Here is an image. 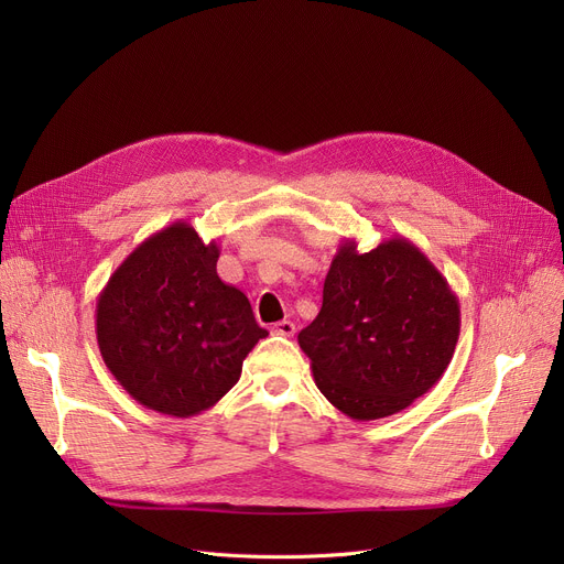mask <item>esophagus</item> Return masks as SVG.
Here are the masks:
<instances>
[{
	"mask_svg": "<svg viewBox=\"0 0 564 564\" xmlns=\"http://www.w3.org/2000/svg\"><path fill=\"white\" fill-rule=\"evenodd\" d=\"M272 334H276V336H285V338L294 336V322H290V319H281V322L272 324Z\"/></svg>",
	"mask_w": 564,
	"mask_h": 564,
	"instance_id": "esophagus-1",
	"label": "esophagus"
}]
</instances>
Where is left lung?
Wrapping results in <instances>:
<instances>
[{
    "label": "left lung",
    "mask_w": 564,
    "mask_h": 564,
    "mask_svg": "<svg viewBox=\"0 0 564 564\" xmlns=\"http://www.w3.org/2000/svg\"><path fill=\"white\" fill-rule=\"evenodd\" d=\"M459 322L457 294L416 245L395 235L359 253L345 240L297 340L322 395L354 421H377L441 379Z\"/></svg>",
    "instance_id": "8db88e82"
}]
</instances>
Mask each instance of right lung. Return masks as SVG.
I'll list each match as a JSON object with an SVG mask.
<instances>
[{"label":"right lung","mask_w":564,"mask_h":564,"mask_svg":"<svg viewBox=\"0 0 564 564\" xmlns=\"http://www.w3.org/2000/svg\"><path fill=\"white\" fill-rule=\"evenodd\" d=\"M217 242L187 221L143 240L109 276L96 306L102 361L143 406L187 419L215 406L267 336L242 290L217 274Z\"/></svg>","instance_id":"obj_1"}]
</instances>
